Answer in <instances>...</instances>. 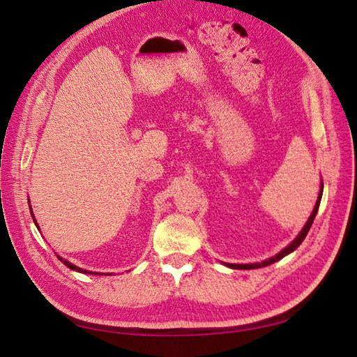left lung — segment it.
I'll use <instances>...</instances> for the list:
<instances>
[{
    "mask_svg": "<svg viewBox=\"0 0 357 357\" xmlns=\"http://www.w3.org/2000/svg\"><path fill=\"white\" fill-rule=\"evenodd\" d=\"M322 192H324V183L321 184V192H319V196H317L316 206H314V208H313V211H312V215H310L307 224L304 225V229L301 230V233L298 234V236H296V239L291 242V244H288V245L282 250V252H279L276 256H273V257H270V259H265V261H262V262H256V264H225L227 267H230V268H236V270H253V268L267 267V265H270V264H275L276 261L282 259L284 256H287V255H290L291 252H294V250L298 248V247L302 244V241L305 239L307 233L310 231V227H312V224H313V221H314L317 210H319V204H321V198H322Z\"/></svg>",
    "mask_w": 357,
    "mask_h": 357,
    "instance_id": "left-lung-1",
    "label": "left lung"
}]
</instances>
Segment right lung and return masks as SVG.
Returning a JSON list of instances; mask_svg holds the SVG:
<instances>
[{"mask_svg": "<svg viewBox=\"0 0 357 357\" xmlns=\"http://www.w3.org/2000/svg\"><path fill=\"white\" fill-rule=\"evenodd\" d=\"M30 213H32V207H30ZM32 218H33V222H35V225L38 227V224H36V221H35V216H33V213H32ZM59 257V256H58ZM59 261H61L64 265H67V267H69L70 270H75V271H78V273H87L86 270H82V268H79V267H77V265H73V264H70L69 261H66V259H63V257H59ZM89 275H92V271H89ZM93 275H96V273H93Z\"/></svg>", "mask_w": 357, "mask_h": 357, "instance_id": "obj_1", "label": "right lung"}]
</instances>
